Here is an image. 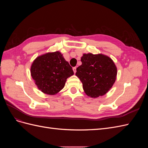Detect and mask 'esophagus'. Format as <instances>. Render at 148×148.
Returning <instances> with one entry per match:
<instances>
[{
    "instance_id": "obj_1",
    "label": "esophagus",
    "mask_w": 148,
    "mask_h": 148,
    "mask_svg": "<svg viewBox=\"0 0 148 148\" xmlns=\"http://www.w3.org/2000/svg\"><path fill=\"white\" fill-rule=\"evenodd\" d=\"M73 71H74V73H75L76 72H77V67H76V66L73 67Z\"/></svg>"
}]
</instances>
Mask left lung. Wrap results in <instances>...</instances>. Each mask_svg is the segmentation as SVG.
Masks as SVG:
<instances>
[{
	"label": "left lung",
	"mask_w": 148,
	"mask_h": 148,
	"mask_svg": "<svg viewBox=\"0 0 148 148\" xmlns=\"http://www.w3.org/2000/svg\"><path fill=\"white\" fill-rule=\"evenodd\" d=\"M81 61L76 75L82 82L85 93L94 98L104 95L113 86L117 76L112 60L104 55L89 53L83 54Z\"/></svg>",
	"instance_id": "1"
}]
</instances>
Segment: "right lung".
<instances>
[{"label":"right lung","mask_w":148,"mask_h":148,"mask_svg":"<svg viewBox=\"0 0 148 148\" xmlns=\"http://www.w3.org/2000/svg\"><path fill=\"white\" fill-rule=\"evenodd\" d=\"M31 74L40 90L53 95L64 88L66 79L74 73L69 62L57 51L37 57L31 65Z\"/></svg>","instance_id":"add662e5"}]
</instances>
